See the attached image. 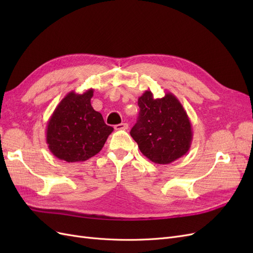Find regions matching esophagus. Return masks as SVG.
Wrapping results in <instances>:
<instances>
[{"label": "esophagus", "mask_w": 253, "mask_h": 253, "mask_svg": "<svg viewBox=\"0 0 253 253\" xmlns=\"http://www.w3.org/2000/svg\"><path fill=\"white\" fill-rule=\"evenodd\" d=\"M127 128H128L127 124H119L117 126H115V129H117V131H119V129H127Z\"/></svg>", "instance_id": "1"}]
</instances>
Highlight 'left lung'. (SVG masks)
<instances>
[{"label": "left lung", "instance_id": "8db88e82", "mask_svg": "<svg viewBox=\"0 0 253 253\" xmlns=\"http://www.w3.org/2000/svg\"><path fill=\"white\" fill-rule=\"evenodd\" d=\"M139 116L131 136L151 162L168 165L190 150L192 126L187 112L172 93L154 98L148 89L138 98Z\"/></svg>", "mask_w": 253, "mask_h": 253}]
</instances>
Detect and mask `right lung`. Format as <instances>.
<instances>
[{
  "label": "right lung",
  "mask_w": 253,
  "mask_h": 253,
  "mask_svg": "<svg viewBox=\"0 0 253 253\" xmlns=\"http://www.w3.org/2000/svg\"><path fill=\"white\" fill-rule=\"evenodd\" d=\"M94 89L70 91L53 111L46 126V143L57 158L67 163L85 162L101 151L112 126L90 104Z\"/></svg>",
  "instance_id": "right-lung-1"
}]
</instances>
